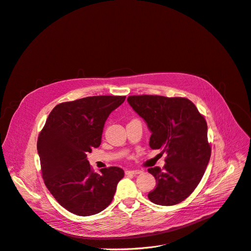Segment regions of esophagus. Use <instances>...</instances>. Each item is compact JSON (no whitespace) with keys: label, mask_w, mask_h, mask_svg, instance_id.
Instances as JSON below:
<instances>
[{"label":"esophagus","mask_w":251,"mask_h":251,"mask_svg":"<svg viewBox=\"0 0 251 251\" xmlns=\"http://www.w3.org/2000/svg\"><path fill=\"white\" fill-rule=\"evenodd\" d=\"M126 174H131V176H137V174L141 173V170H126Z\"/></svg>","instance_id":"esophagus-1"}]
</instances>
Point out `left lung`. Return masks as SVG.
<instances>
[{"label":"left lung","mask_w":251,"mask_h":251,"mask_svg":"<svg viewBox=\"0 0 251 251\" xmlns=\"http://www.w3.org/2000/svg\"><path fill=\"white\" fill-rule=\"evenodd\" d=\"M127 100L151 130V149L167 154L162 170L148 169L157 182L150 201L162 206L182 202L197 188L211 156L206 120L184 97L132 95Z\"/></svg>","instance_id":"1"}]
</instances>
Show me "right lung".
Here are the masks:
<instances>
[{
  "mask_svg": "<svg viewBox=\"0 0 251 251\" xmlns=\"http://www.w3.org/2000/svg\"><path fill=\"white\" fill-rule=\"evenodd\" d=\"M126 96H89L57 104L38 137L42 176L47 189L68 211L80 216L99 213L111 204L123 169L93 172L87 152L101 143L104 123Z\"/></svg>",
  "mask_w": 251,
  "mask_h": 251,
  "instance_id": "add662e5",
  "label": "right lung"
}]
</instances>
